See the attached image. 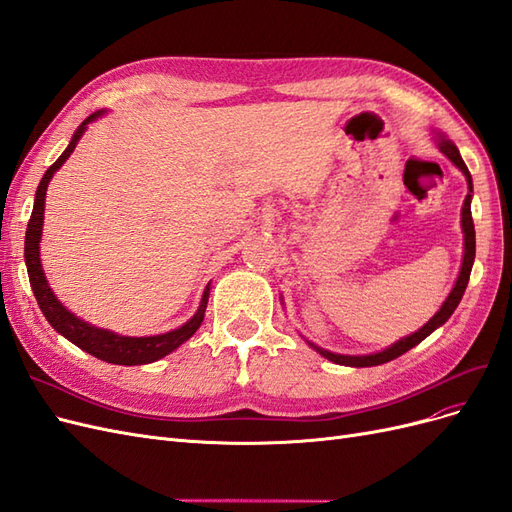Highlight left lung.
Listing matches in <instances>:
<instances>
[{"label": "left lung", "instance_id": "1", "mask_svg": "<svg viewBox=\"0 0 512 512\" xmlns=\"http://www.w3.org/2000/svg\"><path fill=\"white\" fill-rule=\"evenodd\" d=\"M440 151L461 170L463 175H466L468 188H470L466 200H463V209H461V226H463V235H466V239H463V241H466V250H463V265H461V271H459L455 288L451 290V294H448V299L440 307V312L433 316L423 329H418L410 337L399 339V342L393 344L391 348H386V350L376 352V354H367V356H344V354H333L329 350H322V348H318L314 344H309V346H314L324 356V359H329V361H333L337 365H348V367H374V365L389 363V361L397 359V356L408 352L410 348H414L416 344H421L427 335H431L438 327H442V324L448 318H451L453 312L457 309V305H459V301L463 297V292H466V286H468V280H470V271H472V265H474V256H476V235H474V222H472V211H470L472 177H470V170H468L466 162H463L461 156H459V149L451 141H444V138H442V141H440Z\"/></svg>", "mask_w": 512, "mask_h": 512}]
</instances>
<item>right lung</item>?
I'll list each match as a JSON object with an SVG mask.
<instances>
[{
	"mask_svg": "<svg viewBox=\"0 0 512 512\" xmlns=\"http://www.w3.org/2000/svg\"><path fill=\"white\" fill-rule=\"evenodd\" d=\"M100 115H102V111L89 115L81 123L79 130L74 132L66 151L61 153L57 162H53L42 177L38 190H36L32 218H29L27 232H25V265H27V275H29V284H32V290H34V297L42 309L44 318L49 320V324L57 333L70 339V342L74 346H79L81 350L94 354L100 361L115 363V365H145V363H153V361L162 359V356H166L168 352H173L183 342H188V339L198 331L200 322H203V318H205V307L209 301V286L203 294V303H200L198 312L194 314L192 320L185 322L183 327L170 331V333H164V335H153V337H123V335H115L111 331L91 327V324L70 314L68 309L57 301L49 284H46V277H44L42 265H40L38 245H40V235H42L46 188H49V181H51L55 170L70 158V153L74 151L76 143H79V138L83 136L87 123L94 121Z\"/></svg>",
	"mask_w": 512,
	"mask_h": 512,
	"instance_id": "1",
	"label": "right lung"
}]
</instances>
